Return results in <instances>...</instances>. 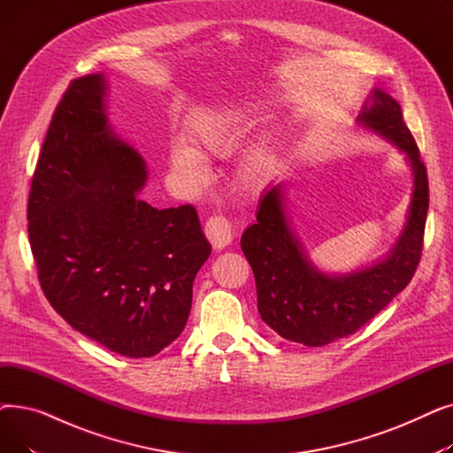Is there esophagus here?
I'll return each mask as SVG.
<instances>
[{
	"label": "esophagus",
	"mask_w": 453,
	"mask_h": 453,
	"mask_svg": "<svg viewBox=\"0 0 453 453\" xmlns=\"http://www.w3.org/2000/svg\"><path fill=\"white\" fill-rule=\"evenodd\" d=\"M205 234L214 250H224L233 241L231 222L222 214H214L205 222Z\"/></svg>",
	"instance_id": "esophagus-1"
}]
</instances>
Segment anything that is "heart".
<instances>
[{"instance_id":"1","label":"heart","mask_w":453,"mask_h":453,"mask_svg":"<svg viewBox=\"0 0 453 453\" xmlns=\"http://www.w3.org/2000/svg\"><path fill=\"white\" fill-rule=\"evenodd\" d=\"M241 123L242 113L229 108L207 110L190 119L183 130L187 142H176L171 150L173 169L188 180H203L207 166L202 156L227 150Z\"/></svg>"}]
</instances>
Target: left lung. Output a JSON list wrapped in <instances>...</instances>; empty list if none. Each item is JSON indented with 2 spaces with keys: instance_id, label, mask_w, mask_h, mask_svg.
Here are the masks:
<instances>
[{
  "instance_id": "left-lung-1",
  "label": "left lung",
  "mask_w": 453,
  "mask_h": 453,
  "mask_svg": "<svg viewBox=\"0 0 453 453\" xmlns=\"http://www.w3.org/2000/svg\"><path fill=\"white\" fill-rule=\"evenodd\" d=\"M358 121L406 152L413 169L408 224L393 251L360 272L338 277L321 273L308 263L288 226L280 185L260 198L257 222L241 239L255 275L260 318L279 336L308 347H321L360 330L408 287L422 257L430 190L426 165L403 123L400 104L386 91L374 89Z\"/></svg>"
}]
</instances>
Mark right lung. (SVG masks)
<instances>
[{
    "label": "right lung",
    "instance_id": "add662e5",
    "mask_svg": "<svg viewBox=\"0 0 453 453\" xmlns=\"http://www.w3.org/2000/svg\"><path fill=\"white\" fill-rule=\"evenodd\" d=\"M106 81H71L53 113L27 203L40 287L84 336L149 358L185 328L193 282L211 255L196 209H156L137 196L142 157L104 111Z\"/></svg>",
    "mask_w": 453,
    "mask_h": 453
}]
</instances>
